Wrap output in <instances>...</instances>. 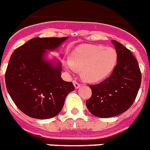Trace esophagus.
<instances>
[{"mask_svg": "<svg viewBox=\"0 0 150 150\" xmlns=\"http://www.w3.org/2000/svg\"><path fill=\"white\" fill-rule=\"evenodd\" d=\"M73 84H74V86H75V87L77 89V88H79L81 86V84L79 83V82H77L76 80H74L73 81Z\"/></svg>", "mask_w": 150, "mask_h": 150, "instance_id": "esophagus-1", "label": "esophagus"}]
</instances>
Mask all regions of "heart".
<instances>
[{
	"label": "heart",
	"instance_id": "obj_1",
	"mask_svg": "<svg viewBox=\"0 0 150 150\" xmlns=\"http://www.w3.org/2000/svg\"><path fill=\"white\" fill-rule=\"evenodd\" d=\"M117 51L114 47L102 45H82L69 58L72 68L81 71L83 79L97 83L108 77L116 67Z\"/></svg>",
	"mask_w": 150,
	"mask_h": 150
}]
</instances>
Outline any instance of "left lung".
Returning <instances> with one entry per match:
<instances>
[{"label":"left lung","instance_id":"8db88e82","mask_svg":"<svg viewBox=\"0 0 150 150\" xmlns=\"http://www.w3.org/2000/svg\"><path fill=\"white\" fill-rule=\"evenodd\" d=\"M112 42L117 53L116 67L102 83L89 85L92 95L86 103L89 111L98 117H111L126 111L137 97L142 82L134 55L117 41Z\"/></svg>","mask_w":150,"mask_h":150}]
</instances>
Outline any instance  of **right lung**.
I'll return each instance as SVG.
<instances>
[{
	"instance_id": "right-lung-1",
	"label": "right lung",
	"mask_w": 150,
	"mask_h": 150,
	"mask_svg": "<svg viewBox=\"0 0 150 150\" xmlns=\"http://www.w3.org/2000/svg\"><path fill=\"white\" fill-rule=\"evenodd\" d=\"M67 37H35L16 48L5 72V84L16 106L28 116L47 119L56 116L65 98L75 90L61 78V64L46 61V50H55Z\"/></svg>"
}]
</instances>
